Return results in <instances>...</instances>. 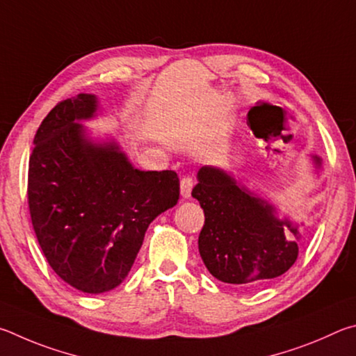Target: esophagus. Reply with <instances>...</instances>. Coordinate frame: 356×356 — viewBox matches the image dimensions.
<instances>
[{"label": "esophagus", "instance_id": "obj_1", "mask_svg": "<svg viewBox=\"0 0 356 356\" xmlns=\"http://www.w3.org/2000/svg\"><path fill=\"white\" fill-rule=\"evenodd\" d=\"M179 188H181V197L189 198L192 188H194V179L189 178V177H184L181 179V183H179Z\"/></svg>", "mask_w": 356, "mask_h": 356}]
</instances>
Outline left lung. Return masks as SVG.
<instances>
[{"instance_id": "1", "label": "left lung", "mask_w": 356, "mask_h": 356, "mask_svg": "<svg viewBox=\"0 0 356 356\" xmlns=\"http://www.w3.org/2000/svg\"><path fill=\"white\" fill-rule=\"evenodd\" d=\"M317 170L319 156H311ZM192 191L204 213L198 250L209 273L238 288H259L288 272L298 257V223L219 167L203 165Z\"/></svg>"}]
</instances>
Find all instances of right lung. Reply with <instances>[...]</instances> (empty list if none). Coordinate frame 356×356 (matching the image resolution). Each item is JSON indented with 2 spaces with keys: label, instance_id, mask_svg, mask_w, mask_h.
Returning <instances> with one entry per match:
<instances>
[{
  "label": "right lung",
  "instance_id": "1",
  "mask_svg": "<svg viewBox=\"0 0 356 356\" xmlns=\"http://www.w3.org/2000/svg\"><path fill=\"white\" fill-rule=\"evenodd\" d=\"M92 93L49 111L34 137L28 203L37 241L65 283L87 294L117 288L134 264L149 223L179 198L173 170H139L115 140H93Z\"/></svg>",
  "mask_w": 356,
  "mask_h": 356
}]
</instances>
